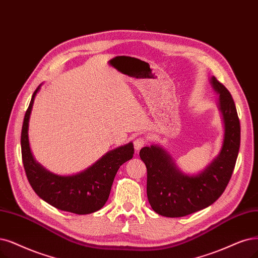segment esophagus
Listing matches in <instances>:
<instances>
[{"label":"esophagus","instance_id":"34e87169","mask_svg":"<svg viewBox=\"0 0 258 258\" xmlns=\"http://www.w3.org/2000/svg\"><path fill=\"white\" fill-rule=\"evenodd\" d=\"M147 138L145 137H138L134 141V148L136 151H139L141 148H144L147 145Z\"/></svg>","mask_w":258,"mask_h":258}]
</instances>
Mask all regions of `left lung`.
<instances>
[{
  "instance_id": "8db88e82",
  "label": "left lung",
  "mask_w": 258,
  "mask_h": 258,
  "mask_svg": "<svg viewBox=\"0 0 258 258\" xmlns=\"http://www.w3.org/2000/svg\"><path fill=\"white\" fill-rule=\"evenodd\" d=\"M214 89L219 95V108L224 123V139L220 154L198 175L183 174L164 149L142 148L141 160L147 167V195L158 215L184 217L212 205L221 197L232 177L240 147V122L232 95L215 76Z\"/></svg>"
}]
</instances>
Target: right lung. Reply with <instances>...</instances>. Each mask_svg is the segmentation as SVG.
Masks as SVG:
<instances>
[{
    "label": "right lung",
    "instance_id": "add662e5",
    "mask_svg": "<svg viewBox=\"0 0 258 258\" xmlns=\"http://www.w3.org/2000/svg\"><path fill=\"white\" fill-rule=\"evenodd\" d=\"M39 89L40 86L33 93L21 131L22 163L28 182L38 197L60 211L78 215L97 212L108 200L113 178L120 166L133 158L134 146L130 142L108 152L79 174L60 176L49 172L36 163L28 144V121L34 99Z\"/></svg>",
    "mask_w": 258,
    "mask_h": 258
}]
</instances>
